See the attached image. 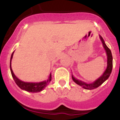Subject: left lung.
Returning <instances> with one entry per match:
<instances>
[{
    "instance_id": "left-lung-1",
    "label": "left lung",
    "mask_w": 120,
    "mask_h": 120,
    "mask_svg": "<svg viewBox=\"0 0 120 120\" xmlns=\"http://www.w3.org/2000/svg\"><path fill=\"white\" fill-rule=\"evenodd\" d=\"M100 38L101 40V42L103 43V45L104 49H105L107 55V68L105 72L103 73L102 75H101L99 78L96 80L94 82L91 83H86L82 81V80H78L75 78V77H73L72 75V79H73V81L75 82L76 84L79 85L81 86L82 87H83V88L86 89V90H93V89L97 88L99 86L101 85L104 82L106 81L107 79H108V77H109L110 75H111V72H112V55L111 51L108 48V46L106 45L105 41H104L102 37L100 35H99Z\"/></svg>"
}]
</instances>
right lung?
I'll list each match as a JSON object with an SVG mask.
<instances>
[{"label": "right lung", "instance_id": "obj_1", "mask_svg": "<svg viewBox=\"0 0 120 120\" xmlns=\"http://www.w3.org/2000/svg\"><path fill=\"white\" fill-rule=\"evenodd\" d=\"M14 53V51L12 52V55H11V57L10 70L15 82L19 86V88H20L23 90H25L26 91L30 92V93H38V92L41 91L47 85V84L51 81V80H52V74H51V73L50 74L49 76L48 79H47L46 80H44V81L37 82V83L25 82L22 81L21 80L18 79L17 77L15 76V75L14 74L13 71H12V68H11V61H12V58L13 57Z\"/></svg>", "mask_w": 120, "mask_h": 120}]
</instances>
